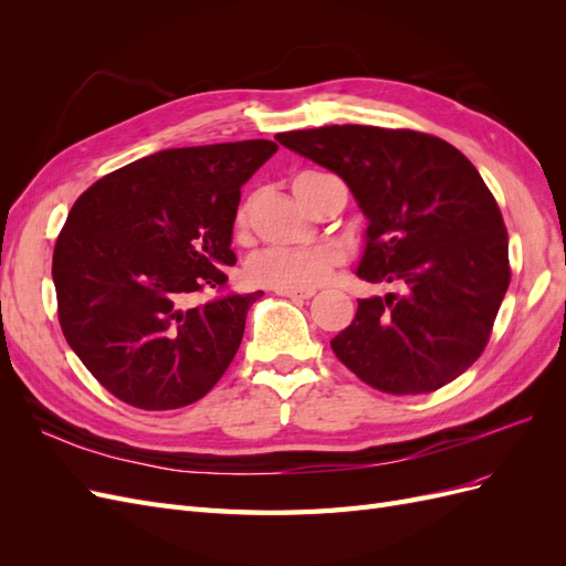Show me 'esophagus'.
I'll return each instance as SVG.
<instances>
[{
  "label": "esophagus",
  "mask_w": 566,
  "mask_h": 566,
  "mask_svg": "<svg viewBox=\"0 0 566 566\" xmlns=\"http://www.w3.org/2000/svg\"><path fill=\"white\" fill-rule=\"evenodd\" d=\"M276 295H281V297H287V300H310V297H314L316 293L314 290H276Z\"/></svg>",
  "instance_id": "obj_1"
}]
</instances>
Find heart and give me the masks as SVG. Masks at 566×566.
Segmentation results:
<instances>
[{"mask_svg":"<svg viewBox=\"0 0 566 566\" xmlns=\"http://www.w3.org/2000/svg\"><path fill=\"white\" fill-rule=\"evenodd\" d=\"M306 177V175H302ZM300 179V177H297ZM295 179V181H297ZM250 227V202H241L233 217V233L243 238ZM342 252L331 245L321 248H269L248 262V279L254 285L273 290H312L331 279L339 266Z\"/></svg>","mask_w":566,"mask_h":566,"instance_id":"b5f03b06","label":"heart"}]
</instances>
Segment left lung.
Here are the masks:
<instances>
[{"mask_svg": "<svg viewBox=\"0 0 566 566\" xmlns=\"http://www.w3.org/2000/svg\"><path fill=\"white\" fill-rule=\"evenodd\" d=\"M276 139L347 181L368 217L358 279L399 287L358 300L335 356L387 394L453 382L486 349L510 285L507 229L476 167L416 129L331 125Z\"/></svg>", "mask_w": 566, "mask_h": 566, "instance_id": "obj_1", "label": "left lung"}]
</instances>
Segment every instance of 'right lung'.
<instances>
[{"mask_svg":"<svg viewBox=\"0 0 566 566\" xmlns=\"http://www.w3.org/2000/svg\"><path fill=\"white\" fill-rule=\"evenodd\" d=\"M279 146L169 148L92 184L56 238L59 323L115 399L172 410L202 399L241 347L264 295L231 293L224 266L241 186ZM216 297L191 305L198 292Z\"/></svg>","mask_w":566,"mask_h":566,"instance_id":"right-lung-1","label":"right lung"}]
</instances>
